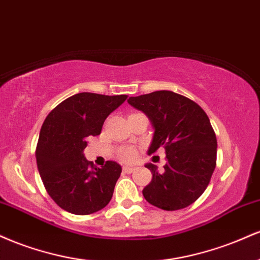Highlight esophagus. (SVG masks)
<instances>
[{
	"mask_svg": "<svg viewBox=\"0 0 260 260\" xmlns=\"http://www.w3.org/2000/svg\"><path fill=\"white\" fill-rule=\"evenodd\" d=\"M122 170H123L124 174H132V172H133L136 169L131 168V166H123V169H122Z\"/></svg>",
	"mask_w": 260,
	"mask_h": 260,
	"instance_id": "1",
	"label": "esophagus"
}]
</instances>
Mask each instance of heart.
<instances>
[{
    "instance_id": "b5f03b06",
    "label": "heart",
    "mask_w": 260,
    "mask_h": 260,
    "mask_svg": "<svg viewBox=\"0 0 260 260\" xmlns=\"http://www.w3.org/2000/svg\"><path fill=\"white\" fill-rule=\"evenodd\" d=\"M136 157H137V151L134 148L128 147V148L122 149V150L120 151V159L123 161H127V162L133 161Z\"/></svg>"
}]
</instances>
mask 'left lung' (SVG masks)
Masks as SVG:
<instances>
[{
	"mask_svg": "<svg viewBox=\"0 0 260 260\" xmlns=\"http://www.w3.org/2000/svg\"><path fill=\"white\" fill-rule=\"evenodd\" d=\"M128 103L150 118L154 137L148 154L162 147L166 165L153 175L143 196L162 210H180L193 204L207 189L216 166V136L208 115L198 104L170 90L129 98Z\"/></svg>",
	"mask_w": 260,
	"mask_h": 260,
	"instance_id": "obj_1",
	"label": "left lung"
}]
</instances>
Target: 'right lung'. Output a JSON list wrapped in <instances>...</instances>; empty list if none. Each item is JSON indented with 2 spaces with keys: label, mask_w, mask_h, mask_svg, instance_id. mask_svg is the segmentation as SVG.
Wrapping results in <instances>:
<instances>
[{
  "label": "right lung",
  "mask_w": 260,
  "mask_h": 260,
  "mask_svg": "<svg viewBox=\"0 0 260 260\" xmlns=\"http://www.w3.org/2000/svg\"><path fill=\"white\" fill-rule=\"evenodd\" d=\"M127 98L79 92L58 104L45 118L35 150L38 170L46 192L68 213L89 215L111 201L121 166L106 161L95 168L83 150L88 137L99 136L107 116Z\"/></svg>",
  "instance_id": "right-lung-1"
}]
</instances>
